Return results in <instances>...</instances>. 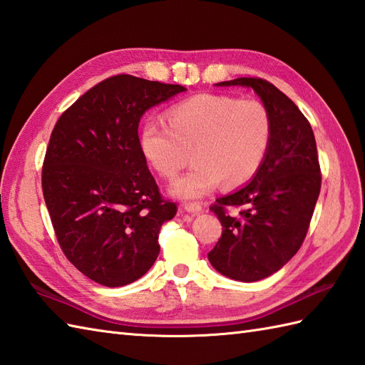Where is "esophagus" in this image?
Returning <instances> with one entry per match:
<instances>
[{
  "label": "esophagus",
  "instance_id": "esophagus-1",
  "mask_svg": "<svg viewBox=\"0 0 365 365\" xmlns=\"http://www.w3.org/2000/svg\"><path fill=\"white\" fill-rule=\"evenodd\" d=\"M183 210L191 213V215H197L202 212V205L197 202H187V204H183Z\"/></svg>",
  "mask_w": 365,
  "mask_h": 365
}]
</instances>
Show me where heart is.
Listing matches in <instances>:
<instances>
[{"label":"heart","mask_w":365,"mask_h":365,"mask_svg":"<svg viewBox=\"0 0 365 365\" xmlns=\"http://www.w3.org/2000/svg\"><path fill=\"white\" fill-rule=\"evenodd\" d=\"M166 125L144 122L138 147L158 175L173 180L188 163L195 165L170 185V195L196 199L215 190L238 188L259 173L273 141V119L259 100L197 94L165 114Z\"/></svg>","instance_id":"obj_1"}]
</instances>
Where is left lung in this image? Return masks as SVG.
Segmentation results:
<instances>
[{
    "mask_svg": "<svg viewBox=\"0 0 365 365\" xmlns=\"http://www.w3.org/2000/svg\"><path fill=\"white\" fill-rule=\"evenodd\" d=\"M216 86L252 88L273 119V141L259 173L210 207L222 234L208 260L224 276L255 282L281 269L304 242L322 188L315 136L299 108L269 81L237 78ZM227 206L239 215H230Z\"/></svg>",
    "mask_w": 365,
    "mask_h": 365,
    "instance_id": "left-lung-1",
    "label": "left lung"
}]
</instances>
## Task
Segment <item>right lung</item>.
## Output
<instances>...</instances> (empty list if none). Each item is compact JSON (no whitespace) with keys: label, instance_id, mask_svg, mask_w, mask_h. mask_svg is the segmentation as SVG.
Masks as SVG:
<instances>
[{"label":"right lung","instance_id":"add662e5","mask_svg":"<svg viewBox=\"0 0 365 365\" xmlns=\"http://www.w3.org/2000/svg\"><path fill=\"white\" fill-rule=\"evenodd\" d=\"M185 88L115 75L91 88L54 125L42 190L61 250L97 284L138 281L160 254L163 222L177 205L165 200L138 147L149 108Z\"/></svg>","mask_w":365,"mask_h":365}]
</instances>
